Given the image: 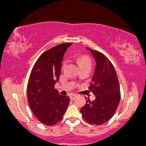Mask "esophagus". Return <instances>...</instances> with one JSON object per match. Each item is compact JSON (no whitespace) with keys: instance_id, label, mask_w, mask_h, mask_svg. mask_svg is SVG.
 I'll return each instance as SVG.
<instances>
[{"instance_id":"1","label":"esophagus","mask_w":146,"mask_h":146,"mask_svg":"<svg viewBox=\"0 0 146 146\" xmlns=\"http://www.w3.org/2000/svg\"><path fill=\"white\" fill-rule=\"evenodd\" d=\"M77 97V95H76V94H71V95L70 96V98L72 100H74L75 98H76Z\"/></svg>"}]
</instances>
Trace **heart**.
<instances>
[{
	"label": "heart",
	"instance_id": "b5f03b06",
	"mask_svg": "<svg viewBox=\"0 0 146 146\" xmlns=\"http://www.w3.org/2000/svg\"><path fill=\"white\" fill-rule=\"evenodd\" d=\"M77 63L79 65L80 68H82V67L84 66H87L92 65V61H91L90 57L89 56L85 55V54H83V55H80L77 57L76 59ZM66 65V61H64L63 63V68H64Z\"/></svg>",
	"mask_w": 146,
	"mask_h": 146
}]
</instances>
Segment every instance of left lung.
<instances>
[{
	"label": "left lung",
	"instance_id": "obj_1",
	"mask_svg": "<svg viewBox=\"0 0 146 146\" xmlns=\"http://www.w3.org/2000/svg\"><path fill=\"white\" fill-rule=\"evenodd\" d=\"M96 61L95 72L89 90L96 99L86 100L80 113L83 119L92 125H102L113 115L120 100V89L113 66L104 54L90 48Z\"/></svg>",
	"mask_w": 146,
	"mask_h": 146
}]
</instances>
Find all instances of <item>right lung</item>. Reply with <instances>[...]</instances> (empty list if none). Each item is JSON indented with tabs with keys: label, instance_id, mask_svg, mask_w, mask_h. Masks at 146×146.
Wrapping results in <instances>:
<instances>
[{
	"label": "right lung",
	"instance_id": "obj_1",
	"mask_svg": "<svg viewBox=\"0 0 146 146\" xmlns=\"http://www.w3.org/2000/svg\"><path fill=\"white\" fill-rule=\"evenodd\" d=\"M72 43L54 46L37 60L29 77L27 98L31 109L42 124L52 126L62 119L70 98L60 95L54 88L61 70V61Z\"/></svg>",
	"mask_w": 146,
	"mask_h": 146
}]
</instances>
